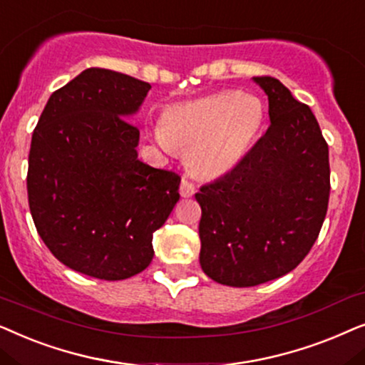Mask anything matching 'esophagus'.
I'll list each match as a JSON object with an SVG mask.
<instances>
[{"label": "esophagus", "mask_w": 365, "mask_h": 365, "mask_svg": "<svg viewBox=\"0 0 365 365\" xmlns=\"http://www.w3.org/2000/svg\"><path fill=\"white\" fill-rule=\"evenodd\" d=\"M195 190H197L195 183L190 182V180H188L187 177H183L182 183H180V195L188 198V197H192L193 193H195Z\"/></svg>", "instance_id": "obj_1"}]
</instances>
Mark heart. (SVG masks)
Wrapping results in <instances>:
<instances>
[{
    "label": "heart",
    "instance_id": "b5f03b06",
    "mask_svg": "<svg viewBox=\"0 0 365 365\" xmlns=\"http://www.w3.org/2000/svg\"><path fill=\"white\" fill-rule=\"evenodd\" d=\"M264 105L240 90H223L200 100L170 106L155 138L167 152L188 150L187 162L202 177L232 172L259 137Z\"/></svg>",
    "mask_w": 365,
    "mask_h": 365
}]
</instances>
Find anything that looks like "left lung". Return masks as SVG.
I'll return each mask as SVG.
<instances>
[{
  "instance_id": "left-lung-1",
  "label": "left lung",
  "mask_w": 365,
  "mask_h": 365,
  "mask_svg": "<svg viewBox=\"0 0 365 365\" xmlns=\"http://www.w3.org/2000/svg\"><path fill=\"white\" fill-rule=\"evenodd\" d=\"M270 125L245 158L195 193L202 270L254 287L289 274L317 240L329 205V147L312 110L277 78L255 76Z\"/></svg>"
}]
</instances>
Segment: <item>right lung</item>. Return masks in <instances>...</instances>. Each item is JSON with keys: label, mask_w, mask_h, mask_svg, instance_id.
Returning a JSON list of instances; mask_svg holds the SVG:
<instances>
[{"label": "right lung", "mask_w": 365, "mask_h": 365, "mask_svg": "<svg viewBox=\"0 0 365 365\" xmlns=\"http://www.w3.org/2000/svg\"><path fill=\"white\" fill-rule=\"evenodd\" d=\"M150 88L88 68L50 96L33 132L26 187L36 230L61 264L95 279L147 269L153 232L180 198V175L138 160L128 116Z\"/></svg>", "instance_id": "obj_1"}]
</instances>
